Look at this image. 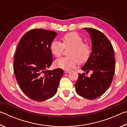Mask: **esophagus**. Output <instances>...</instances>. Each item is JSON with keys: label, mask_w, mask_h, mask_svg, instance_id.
I'll list each match as a JSON object with an SVG mask.
<instances>
[{"label": "esophagus", "mask_w": 127, "mask_h": 127, "mask_svg": "<svg viewBox=\"0 0 127 127\" xmlns=\"http://www.w3.org/2000/svg\"><path fill=\"white\" fill-rule=\"evenodd\" d=\"M69 72H70V71H69V70H64V73H69Z\"/></svg>", "instance_id": "obj_1"}]
</instances>
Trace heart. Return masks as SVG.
Wrapping results in <instances>:
<instances>
[{"instance_id":"1","label":"heart","mask_w":127,"mask_h":127,"mask_svg":"<svg viewBox=\"0 0 127 127\" xmlns=\"http://www.w3.org/2000/svg\"><path fill=\"white\" fill-rule=\"evenodd\" d=\"M62 43L58 40L51 42L50 49L51 53L56 57L63 54L64 49H69V57H62L56 60L55 65L57 67L69 70L75 67L79 63L86 62L91 54V48L89 45L84 42L81 36L76 32H69L61 37Z\"/></svg>"}]
</instances>
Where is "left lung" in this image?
<instances>
[{
    "mask_svg": "<svg viewBox=\"0 0 127 127\" xmlns=\"http://www.w3.org/2000/svg\"><path fill=\"white\" fill-rule=\"evenodd\" d=\"M91 38L92 51L82 69L91 70L90 77L85 73L78 74L75 84L77 93L90 100L105 93L112 82L115 70V58L112 44L101 32L92 28H84Z\"/></svg>",
    "mask_w": 127,
    "mask_h": 127,
    "instance_id": "8db88e82",
    "label": "left lung"
}]
</instances>
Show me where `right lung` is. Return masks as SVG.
<instances>
[{
	"instance_id": "add662e5",
	"label": "right lung",
	"mask_w": 127,
	"mask_h": 127,
	"mask_svg": "<svg viewBox=\"0 0 127 127\" xmlns=\"http://www.w3.org/2000/svg\"><path fill=\"white\" fill-rule=\"evenodd\" d=\"M57 33L35 29L21 38L14 54V75L23 93L37 101L52 97L63 75L61 68L47 70L53 62L50 46Z\"/></svg>"
}]
</instances>
